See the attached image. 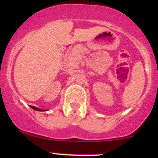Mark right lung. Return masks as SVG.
Instances as JSON below:
<instances>
[{"label":"right lung","mask_w":158,"mask_h":158,"mask_svg":"<svg viewBox=\"0 0 158 158\" xmlns=\"http://www.w3.org/2000/svg\"><path fill=\"white\" fill-rule=\"evenodd\" d=\"M30 107H31L32 109H34V110H37V111H44V110H40V109H39V108L35 107V106H30Z\"/></svg>","instance_id":"add662e5"}]
</instances>
